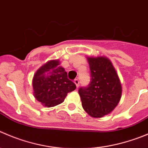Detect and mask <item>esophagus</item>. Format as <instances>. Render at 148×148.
<instances>
[{
  "label": "esophagus",
  "mask_w": 148,
  "mask_h": 148,
  "mask_svg": "<svg viewBox=\"0 0 148 148\" xmlns=\"http://www.w3.org/2000/svg\"><path fill=\"white\" fill-rule=\"evenodd\" d=\"M74 83H75V84L76 85V87L78 88V86H79V84H80V82H79V80L78 79H75V81H74Z\"/></svg>",
  "instance_id": "esophagus-1"
}]
</instances>
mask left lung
<instances>
[{"mask_svg":"<svg viewBox=\"0 0 148 148\" xmlns=\"http://www.w3.org/2000/svg\"><path fill=\"white\" fill-rule=\"evenodd\" d=\"M91 82L78 93L84 110L94 118L110 113L121 97L122 88L118 74L107 57H87Z\"/></svg>","mask_w":148,"mask_h":148,"instance_id":"obj_1","label":"left lung"}]
</instances>
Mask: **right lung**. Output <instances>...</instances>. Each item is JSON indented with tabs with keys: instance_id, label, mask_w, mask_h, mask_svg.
<instances>
[{
	"instance_id": "1",
	"label": "right lung",
	"mask_w": 148,
	"mask_h": 148,
	"mask_svg": "<svg viewBox=\"0 0 148 148\" xmlns=\"http://www.w3.org/2000/svg\"><path fill=\"white\" fill-rule=\"evenodd\" d=\"M57 60H50L40 67L33 76V94L36 99L48 108L61 104L67 93L76 86L67 78V73Z\"/></svg>"
}]
</instances>
